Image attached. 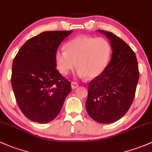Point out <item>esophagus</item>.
<instances>
[{
	"instance_id": "esophagus-1",
	"label": "esophagus",
	"mask_w": 152,
	"mask_h": 152,
	"mask_svg": "<svg viewBox=\"0 0 152 152\" xmlns=\"http://www.w3.org/2000/svg\"><path fill=\"white\" fill-rule=\"evenodd\" d=\"M79 87V84L76 82H75V81H73V82H71V88L73 89H76L77 87Z\"/></svg>"
}]
</instances>
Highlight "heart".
Returning a JSON list of instances; mask_svg holds the SVG:
<instances>
[{
    "label": "heart",
    "instance_id": "obj_1",
    "mask_svg": "<svg viewBox=\"0 0 152 152\" xmlns=\"http://www.w3.org/2000/svg\"><path fill=\"white\" fill-rule=\"evenodd\" d=\"M65 50H57L55 60L58 71L67 75L76 67L79 76L94 79L101 74L109 62L111 48L103 38L79 36L65 44Z\"/></svg>",
    "mask_w": 152,
    "mask_h": 152
}]
</instances>
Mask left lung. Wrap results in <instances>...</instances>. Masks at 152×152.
Returning a JSON list of instances; mask_svg holds the SVG:
<instances>
[{
    "label": "left lung",
    "instance_id": "obj_1",
    "mask_svg": "<svg viewBox=\"0 0 152 152\" xmlns=\"http://www.w3.org/2000/svg\"><path fill=\"white\" fill-rule=\"evenodd\" d=\"M110 41L111 61L104 71L89 83L86 109L102 124L114 122L130 108L139 79L138 61L132 49L114 33L97 30Z\"/></svg>",
    "mask_w": 152,
    "mask_h": 152
}]
</instances>
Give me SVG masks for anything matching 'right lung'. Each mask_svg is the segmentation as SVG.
I'll return each instance as SVG.
<instances>
[{
    "mask_svg": "<svg viewBox=\"0 0 152 152\" xmlns=\"http://www.w3.org/2000/svg\"><path fill=\"white\" fill-rule=\"evenodd\" d=\"M72 32L40 33L28 40L14 57L12 89L20 110L33 122L45 124L53 120L71 92L70 81L56 68L55 55Z\"/></svg>",
    "mask_w": 152,
    "mask_h": 152,
    "instance_id": "1",
    "label": "right lung"
}]
</instances>
